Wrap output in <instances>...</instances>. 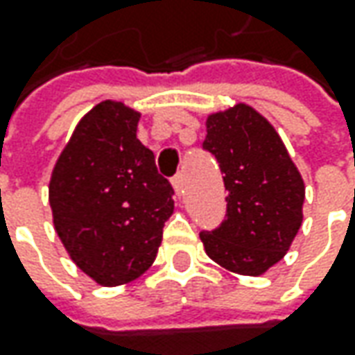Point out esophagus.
Wrapping results in <instances>:
<instances>
[{
  "label": "esophagus",
  "mask_w": 355,
  "mask_h": 355,
  "mask_svg": "<svg viewBox=\"0 0 355 355\" xmlns=\"http://www.w3.org/2000/svg\"><path fill=\"white\" fill-rule=\"evenodd\" d=\"M173 187H175V190H177L178 196H180V194H182V190H184V175H182V173H178V175L173 177Z\"/></svg>",
  "instance_id": "34e87169"
}]
</instances>
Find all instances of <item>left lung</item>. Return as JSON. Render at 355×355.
<instances>
[{
  "instance_id": "obj_1",
  "label": "left lung",
  "mask_w": 355,
  "mask_h": 355,
  "mask_svg": "<svg viewBox=\"0 0 355 355\" xmlns=\"http://www.w3.org/2000/svg\"><path fill=\"white\" fill-rule=\"evenodd\" d=\"M202 149L224 173L226 218L200 232L206 253L239 275L283 259L302 224L304 184L271 123L250 105L208 117Z\"/></svg>"
}]
</instances>
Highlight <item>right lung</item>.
Listing matches in <instances>:
<instances>
[{
	"mask_svg": "<svg viewBox=\"0 0 355 355\" xmlns=\"http://www.w3.org/2000/svg\"><path fill=\"white\" fill-rule=\"evenodd\" d=\"M139 114L102 102L82 117L56 161L49 202L72 261L105 287L151 267L175 189L137 139Z\"/></svg>",
	"mask_w": 355,
	"mask_h": 355,
	"instance_id": "obj_1",
	"label": "right lung"
}]
</instances>
